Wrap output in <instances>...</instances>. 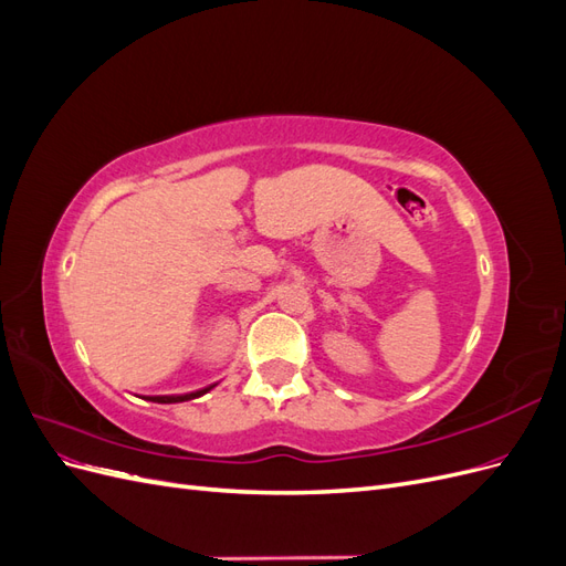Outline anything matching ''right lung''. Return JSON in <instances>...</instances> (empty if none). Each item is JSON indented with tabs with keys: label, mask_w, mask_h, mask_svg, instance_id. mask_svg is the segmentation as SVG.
<instances>
[{
	"label": "right lung",
	"mask_w": 566,
	"mask_h": 566,
	"mask_svg": "<svg viewBox=\"0 0 566 566\" xmlns=\"http://www.w3.org/2000/svg\"><path fill=\"white\" fill-rule=\"evenodd\" d=\"M214 385L210 387H202V389H196V391H188V394H165V397H144L146 401H153V403H181V401H191V399H198L202 397V394H208L210 389H214Z\"/></svg>",
	"instance_id": "right-lung-1"
}]
</instances>
